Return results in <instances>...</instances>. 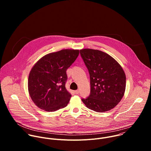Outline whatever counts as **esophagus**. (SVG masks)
Returning <instances> with one entry per match:
<instances>
[{
    "label": "esophagus",
    "mask_w": 151,
    "mask_h": 151,
    "mask_svg": "<svg viewBox=\"0 0 151 151\" xmlns=\"http://www.w3.org/2000/svg\"><path fill=\"white\" fill-rule=\"evenodd\" d=\"M74 92H75V93L76 94H79V90H75Z\"/></svg>",
    "instance_id": "esophagus-1"
}]
</instances>
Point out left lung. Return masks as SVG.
Instances as JSON below:
<instances>
[{
  "label": "left lung",
  "instance_id": "8db88e82",
  "mask_svg": "<svg viewBox=\"0 0 151 151\" xmlns=\"http://www.w3.org/2000/svg\"><path fill=\"white\" fill-rule=\"evenodd\" d=\"M81 56L90 78V94L82 101L97 112L110 111L121 101L125 90V74L111 56L99 50L83 49Z\"/></svg>",
  "mask_w": 151,
  "mask_h": 151
}]
</instances>
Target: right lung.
Returning a JSON list of instances; mask_svg holds the SVG:
<instances>
[{
	"instance_id": "right-lung-1",
	"label": "right lung",
	"mask_w": 151,
	"mask_h": 151,
	"mask_svg": "<svg viewBox=\"0 0 151 151\" xmlns=\"http://www.w3.org/2000/svg\"><path fill=\"white\" fill-rule=\"evenodd\" d=\"M79 53V50H63L44 56L35 64L29 76L28 90L40 109L54 112L68 105L72 95L65 87L66 70Z\"/></svg>"
}]
</instances>
